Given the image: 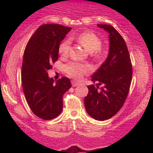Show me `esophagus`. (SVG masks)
Masks as SVG:
<instances>
[{
  "mask_svg": "<svg viewBox=\"0 0 153 153\" xmlns=\"http://www.w3.org/2000/svg\"><path fill=\"white\" fill-rule=\"evenodd\" d=\"M78 84H79L78 82H77L76 81H75V80H73V81H72V85H73V87L78 86Z\"/></svg>",
  "mask_w": 153,
  "mask_h": 153,
  "instance_id": "1",
  "label": "esophagus"
}]
</instances>
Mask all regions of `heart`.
I'll return each mask as SVG.
<instances>
[{
  "label": "heart",
  "instance_id": "b5f03b06",
  "mask_svg": "<svg viewBox=\"0 0 153 153\" xmlns=\"http://www.w3.org/2000/svg\"><path fill=\"white\" fill-rule=\"evenodd\" d=\"M78 42L88 52L93 53L95 52L96 55L99 56L100 48L101 47V40L99 36L91 31H85L81 33L76 37ZM71 49V42L66 39L60 44L59 47V52L62 56H66L69 53ZM65 71L70 76L74 78H80L84 73L89 71L88 68L84 65L77 62H70L65 66Z\"/></svg>",
  "mask_w": 153,
  "mask_h": 153
}]
</instances>
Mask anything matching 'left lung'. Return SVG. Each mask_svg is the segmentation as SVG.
I'll use <instances>...</instances> for the list:
<instances>
[{
	"mask_svg": "<svg viewBox=\"0 0 153 153\" xmlns=\"http://www.w3.org/2000/svg\"><path fill=\"white\" fill-rule=\"evenodd\" d=\"M108 34L109 50L106 60L91 77L96 86L88 85V94L84 99L85 110L92 118L104 121L120 110L129 93L132 68L127 45L114 28L97 24ZM103 85L99 89L98 85Z\"/></svg>",
	"mask_w": 153,
	"mask_h": 153,
	"instance_id": "obj_1",
	"label": "left lung"
}]
</instances>
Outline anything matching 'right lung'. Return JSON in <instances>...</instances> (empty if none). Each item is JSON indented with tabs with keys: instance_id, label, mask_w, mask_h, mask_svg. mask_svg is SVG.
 Segmentation results:
<instances>
[{
	"instance_id": "obj_1",
	"label": "right lung",
	"mask_w": 153,
	"mask_h": 153,
	"mask_svg": "<svg viewBox=\"0 0 153 153\" xmlns=\"http://www.w3.org/2000/svg\"><path fill=\"white\" fill-rule=\"evenodd\" d=\"M71 30L59 24L40 26L28 42L22 63V81L26 100L35 115L45 120L59 116L62 96L71 88L69 78L54 82L47 71L58 59L59 47Z\"/></svg>"
}]
</instances>
